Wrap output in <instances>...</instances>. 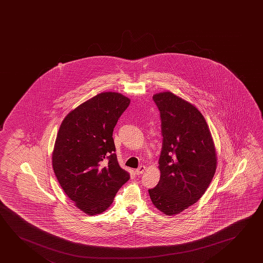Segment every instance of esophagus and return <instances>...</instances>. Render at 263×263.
Wrapping results in <instances>:
<instances>
[{
    "instance_id": "34e87169",
    "label": "esophagus",
    "mask_w": 263,
    "mask_h": 263,
    "mask_svg": "<svg viewBox=\"0 0 263 263\" xmlns=\"http://www.w3.org/2000/svg\"><path fill=\"white\" fill-rule=\"evenodd\" d=\"M145 171V165H141L140 167L137 168L136 169V171H135V174L137 175H142V174H144V172Z\"/></svg>"
}]
</instances>
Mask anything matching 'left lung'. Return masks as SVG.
I'll return each instance as SVG.
<instances>
[{
	"instance_id": "left-lung-1",
	"label": "left lung",
	"mask_w": 263,
	"mask_h": 263,
	"mask_svg": "<svg viewBox=\"0 0 263 263\" xmlns=\"http://www.w3.org/2000/svg\"><path fill=\"white\" fill-rule=\"evenodd\" d=\"M153 99L160 111L163 146L160 181L148 193L155 207L175 215L205 193L217 167L216 150L205 118L193 104L169 91Z\"/></svg>"
}]
</instances>
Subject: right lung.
<instances>
[{
    "instance_id": "right-lung-1",
    "label": "right lung",
    "mask_w": 263,
    "mask_h": 263,
    "mask_svg": "<svg viewBox=\"0 0 263 263\" xmlns=\"http://www.w3.org/2000/svg\"><path fill=\"white\" fill-rule=\"evenodd\" d=\"M130 99L102 92L65 117L52 152L59 183L75 205L88 215L102 213L130 178L118 164L113 130Z\"/></svg>"
}]
</instances>
